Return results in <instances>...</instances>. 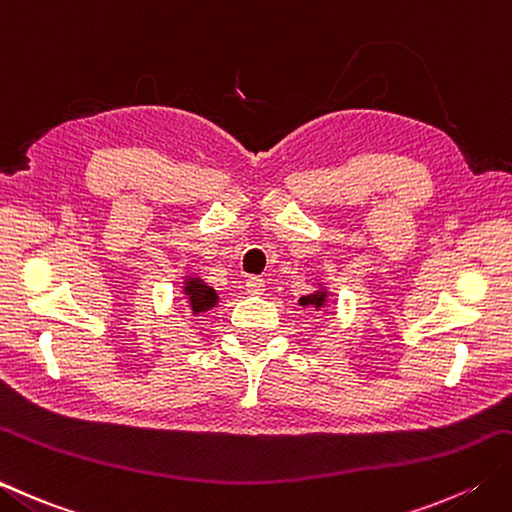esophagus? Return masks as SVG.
Wrapping results in <instances>:
<instances>
[{
  "mask_svg": "<svg viewBox=\"0 0 512 512\" xmlns=\"http://www.w3.org/2000/svg\"><path fill=\"white\" fill-rule=\"evenodd\" d=\"M248 295H264L266 293V282L262 277H250L246 282Z\"/></svg>",
  "mask_w": 512,
  "mask_h": 512,
  "instance_id": "34e87169",
  "label": "esophagus"
}]
</instances>
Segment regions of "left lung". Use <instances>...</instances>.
Listing matches in <instances>:
<instances>
[{
	"label": "left lung",
	"mask_w": 512,
	"mask_h": 512,
	"mask_svg": "<svg viewBox=\"0 0 512 512\" xmlns=\"http://www.w3.org/2000/svg\"><path fill=\"white\" fill-rule=\"evenodd\" d=\"M330 290H328V286L324 284V282H317V286H315V290L313 293H308V295H302L299 297V306H304V308H315L317 313L319 310H328L330 308Z\"/></svg>",
	"instance_id": "obj_1"
}]
</instances>
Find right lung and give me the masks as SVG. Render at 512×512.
I'll return each instance as SVG.
<instances>
[{
  "label": "right lung",
  "mask_w": 512,
  "mask_h": 512,
  "mask_svg": "<svg viewBox=\"0 0 512 512\" xmlns=\"http://www.w3.org/2000/svg\"><path fill=\"white\" fill-rule=\"evenodd\" d=\"M179 286H182L179 288L182 297H177V306L184 308L190 317H206V313H210L219 304L217 290L206 284L199 275H184Z\"/></svg>",
  "instance_id": "1"
}]
</instances>
